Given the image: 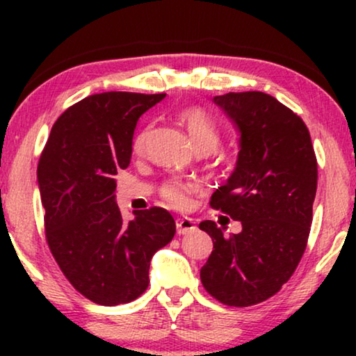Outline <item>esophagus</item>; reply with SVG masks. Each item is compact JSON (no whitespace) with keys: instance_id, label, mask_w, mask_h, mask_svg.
I'll return each mask as SVG.
<instances>
[{"instance_id":"obj_1","label":"esophagus","mask_w":356,"mask_h":356,"mask_svg":"<svg viewBox=\"0 0 356 356\" xmlns=\"http://www.w3.org/2000/svg\"><path fill=\"white\" fill-rule=\"evenodd\" d=\"M196 230V222L193 218L188 217H179L177 218V232L179 235H188V233H193Z\"/></svg>"}]
</instances>
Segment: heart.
<instances>
[{
    "label": "heart",
    "mask_w": 356,
    "mask_h": 356,
    "mask_svg": "<svg viewBox=\"0 0 356 356\" xmlns=\"http://www.w3.org/2000/svg\"><path fill=\"white\" fill-rule=\"evenodd\" d=\"M179 123L186 128L189 139L197 152L201 154H212L216 152L220 145V133H218L217 126L213 124V121L209 118V115L201 108L191 106V108L183 110L179 113ZM149 131H144L143 134H139L134 140V150L140 154L147 143ZM191 183H183L178 179H172L167 181L162 186V196L165 201H168L175 207H184L188 202L189 193L193 191Z\"/></svg>",
    "instance_id": "b5f03b06"
}]
</instances>
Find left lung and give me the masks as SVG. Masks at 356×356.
I'll return each instance as SVG.
<instances>
[{
    "mask_svg": "<svg viewBox=\"0 0 356 356\" xmlns=\"http://www.w3.org/2000/svg\"><path fill=\"white\" fill-rule=\"evenodd\" d=\"M240 133L235 172L211 197V207L240 220L223 236L216 222L199 228L213 250L201 269L209 295L227 306H252L286 284L308 243L318 188V160L298 115L264 92L213 97Z\"/></svg>",
    "mask_w": 356,
    "mask_h": 356,
    "instance_id": "left-lung-1",
    "label": "left lung"
}]
</instances>
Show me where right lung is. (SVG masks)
<instances>
[{
  "instance_id": "right-lung-1",
  "label": "right lung",
  "mask_w": 356,
  "mask_h": 356,
  "mask_svg": "<svg viewBox=\"0 0 356 356\" xmlns=\"http://www.w3.org/2000/svg\"><path fill=\"white\" fill-rule=\"evenodd\" d=\"M163 97H86L56 120L38 160L48 248L70 284L97 305L129 303L143 295L150 259L177 232L162 207L136 211L126 222L115 201V177L131 162L139 116Z\"/></svg>"
}]
</instances>
